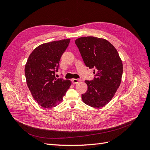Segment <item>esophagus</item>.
I'll list each match as a JSON object with an SVG mask.
<instances>
[{
    "label": "esophagus",
    "mask_w": 150,
    "mask_h": 150,
    "mask_svg": "<svg viewBox=\"0 0 150 150\" xmlns=\"http://www.w3.org/2000/svg\"><path fill=\"white\" fill-rule=\"evenodd\" d=\"M81 80L79 79H72V84H78L79 82H81Z\"/></svg>",
    "instance_id": "34e87169"
}]
</instances>
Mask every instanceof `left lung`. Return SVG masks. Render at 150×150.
I'll use <instances>...</instances> for the list:
<instances>
[{"label": "left lung", "mask_w": 150, "mask_h": 150, "mask_svg": "<svg viewBox=\"0 0 150 150\" xmlns=\"http://www.w3.org/2000/svg\"><path fill=\"white\" fill-rule=\"evenodd\" d=\"M86 66L96 70L93 81H85L88 90L83 101L93 108H101L110 102L120 87L122 63L116 49L105 39L93 36L75 40Z\"/></svg>", "instance_id": "1"}]
</instances>
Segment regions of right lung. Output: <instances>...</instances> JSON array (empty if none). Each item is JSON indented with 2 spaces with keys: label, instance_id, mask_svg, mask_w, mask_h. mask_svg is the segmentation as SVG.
Returning <instances> with one entry per match:
<instances>
[{
  "label": "right lung",
  "instance_id": "1",
  "mask_svg": "<svg viewBox=\"0 0 150 150\" xmlns=\"http://www.w3.org/2000/svg\"><path fill=\"white\" fill-rule=\"evenodd\" d=\"M70 39L39 45L30 53L25 65L26 83L34 100L44 108L57 106L71 81L55 77L62 54Z\"/></svg>",
  "mask_w": 150,
  "mask_h": 150
}]
</instances>
